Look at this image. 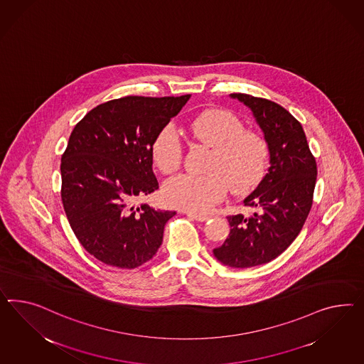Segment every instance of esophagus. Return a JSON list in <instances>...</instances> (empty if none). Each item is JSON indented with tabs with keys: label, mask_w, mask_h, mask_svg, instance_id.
I'll use <instances>...</instances> for the list:
<instances>
[{
	"label": "esophagus",
	"mask_w": 364,
	"mask_h": 364,
	"mask_svg": "<svg viewBox=\"0 0 364 364\" xmlns=\"http://www.w3.org/2000/svg\"><path fill=\"white\" fill-rule=\"evenodd\" d=\"M187 216L189 218H192V220H196V221H200V223H204V221H207L209 217L205 216V215H197V213H191V212H188Z\"/></svg>",
	"instance_id": "esophagus-1"
}]
</instances>
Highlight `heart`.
I'll use <instances>...</instances> for the list:
<instances>
[{"instance_id":"1","label":"heart","mask_w":364,"mask_h":364,"mask_svg":"<svg viewBox=\"0 0 364 364\" xmlns=\"http://www.w3.org/2000/svg\"><path fill=\"white\" fill-rule=\"evenodd\" d=\"M192 134L213 148L209 172L169 178L164 196L171 205L205 213L225 197L228 186L236 193H244L262 180L269 161L267 141L259 132L245 129L244 122L235 114L220 108L208 109L193 120ZM152 159L163 173H172L181 166L183 147L172 124L157 132Z\"/></svg>"}]
</instances>
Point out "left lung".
<instances>
[{"instance_id": "1", "label": "left lung", "mask_w": 364, "mask_h": 364, "mask_svg": "<svg viewBox=\"0 0 364 364\" xmlns=\"http://www.w3.org/2000/svg\"><path fill=\"white\" fill-rule=\"evenodd\" d=\"M252 109L265 136L270 167L258 187L246 197L250 217L228 216L230 233L213 249L226 266L245 269L267 264L294 241L313 205L316 163L301 123L282 106L247 94H230Z\"/></svg>"}]
</instances>
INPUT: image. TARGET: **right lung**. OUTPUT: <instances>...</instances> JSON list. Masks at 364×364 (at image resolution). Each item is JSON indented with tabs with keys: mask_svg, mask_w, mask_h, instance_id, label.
<instances>
[{
	"mask_svg": "<svg viewBox=\"0 0 364 364\" xmlns=\"http://www.w3.org/2000/svg\"><path fill=\"white\" fill-rule=\"evenodd\" d=\"M189 98L108 100L73 129L60 161V197L79 242L103 264L135 269L161 245L164 226L176 212L134 203L159 189L154 139Z\"/></svg>",
	"mask_w": 364,
	"mask_h": 364,
	"instance_id": "obj_1",
	"label": "right lung"
}]
</instances>
